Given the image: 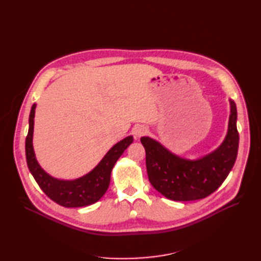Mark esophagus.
I'll list each match as a JSON object with an SVG mask.
<instances>
[{
    "instance_id": "34e87169",
    "label": "esophagus",
    "mask_w": 261,
    "mask_h": 261,
    "mask_svg": "<svg viewBox=\"0 0 261 261\" xmlns=\"http://www.w3.org/2000/svg\"><path fill=\"white\" fill-rule=\"evenodd\" d=\"M146 133H147V128L144 125H137L136 127L134 128V135H135V137L137 138L146 135Z\"/></svg>"
}]
</instances>
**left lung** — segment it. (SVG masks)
<instances>
[{"label":"left lung","mask_w":261,"mask_h":261,"mask_svg":"<svg viewBox=\"0 0 261 261\" xmlns=\"http://www.w3.org/2000/svg\"><path fill=\"white\" fill-rule=\"evenodd\" d=\"M231 114L224 141L215 151L197 160H187L172 153L149 137L140 141L146 150V167L151 185L164 197L175 201L202 199L222 185L238 156V111L230 100Z\"/></svg>","instance_id":"obj_1"}]
</instances>
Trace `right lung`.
<instances>
[{"label": "right lung", "mask_w": 261, "mask_h": 261, "mask_svg": "<svg viewBox=\"0 0 261 261\" xmlns=\"http://www.w3.org/2000/svg\"><path fill=\"white\" fill-rule=\"evenodd\" d=\"M35 110L36 105L31 107L29 115V129L26 137V160L28 169L39 187L50 199L66 208L86 207L97 202L109 188L114 164L123 154L125 149L133 143V136L126 137L114 145L88 174L72 180L58 179L49 175L36 159L33 147Z\"/></svg>", "instance_id": "obj_1"}]
</instances>
